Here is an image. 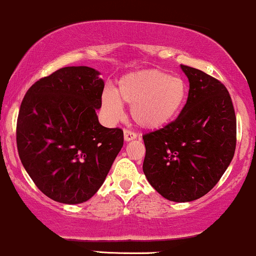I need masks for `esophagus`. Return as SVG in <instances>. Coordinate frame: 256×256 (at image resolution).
<instances>
[{
	"label": "esophagus",
	"instance_id": "1",
	"mask_svg": "<svg viewBox=\"0 0 256 256\" xmlns=\"http://www.w3.org/2000/svg\"><path fill=\"white\" fill-rule=\"evenodd\" d=\"M137 137V134L132 132V131L128 130V128H124V138H125L126 142L128 141H132V140H134Z\"/></svg>",
	"mask_w": 256,
	"mask_h": 256
}]
</instances>
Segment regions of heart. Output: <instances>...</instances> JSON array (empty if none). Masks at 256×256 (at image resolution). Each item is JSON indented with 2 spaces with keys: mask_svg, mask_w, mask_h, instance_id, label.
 I'll return each instance as SVG.
<instances>
[{
  "mask_svg": "<svg viewBox=\"0 0 256 256\" xmlns=\"http://www.w3.org/2000/svg\"><path fill=\"white\" fill-rule=\"evenodd\" d=\"M186 98L187 87L181 78L159 69H143L120 78L118 90L106 87L102 104L110 119H118L126 102L132 106L131 114L138 125L159 128L178 116Z\"/></svg>",
  "mask_w": 256,
  "mask_h": 256,
  "instance_id": "1",
  "label": "heart"
}]
</instances>
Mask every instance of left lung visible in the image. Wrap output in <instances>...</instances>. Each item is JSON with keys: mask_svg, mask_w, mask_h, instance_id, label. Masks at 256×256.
I'll return each mask as SVG.
<instances>
[{"mask_svg": "<svg viewBox=\"0 0 256 256\" xmlns=\"http://www.w3.org/2000/svg\"><path fill=\"white\" fill-rule=\"evenodd\" d=\"M187 102L174 122L143 134V172L164 198L190 202L206 196L228 168L237 142L231 96L218 78L184 66Z\"/></svg>", "mask_w": 256, "mask_h": 256, "instance_id": "obj_1", "label": "left lung"}]
</instances>
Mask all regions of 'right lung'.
Returning a JSON list of instances; mask_svg holds the SVG:
<instances>
[{
	"label": "right lung",
	"mask_w": 256,
	"mask_h": 256,
	"mask_svg": "<svg viewBox=\"0 0 256 256\" xmlns=\"http://www.w3.org/2000/svg\"><path fill=\"white\" fill-rule=\"evenodd\" d=\"M88 66H66L36 81L22 100L16 148L44 194L64 204L88 200L124 144L122 128L98 122L104 82Z\"/></svg>",
	"instance_id": "add662e5"
}]
</instances>
